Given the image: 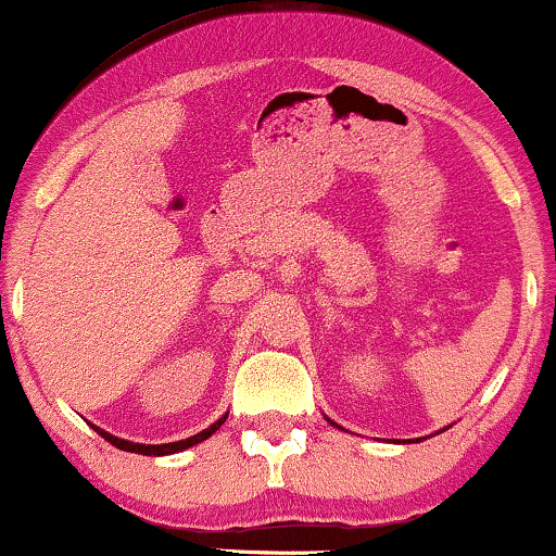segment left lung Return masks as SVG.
Here are the masks:
<instances>
[{
	"label": "left lung",
	"instance_id": "obj_1",
	"mask_svg": "<svg viewBox=\"0 0 556 556\" xmlns=\"http://www.w3.org/2000/svg\"><path fill=\"white\" fill-rule=\"evenodd\" d=\"M326 420H329V417H326ZM331 425H337V422H333V420H329ZM337 428L339 430H344V428H341V425H337ZM447 428H451V425H447ZM447 428H443V430H447ZM443 430H438V432H443ZM438 432H435V435H438ZM397 443H400V440H397ZM417 443H420V440H417Z\"/></svg>",
	"mask_w": 556,
	"mask_h": 556
}]
</instances>
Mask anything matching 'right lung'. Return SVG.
Wrapping results in <instances>:
<instances>
[{"label": "right lung", "instance_id": "add662e5", "mask_svg": "<svg viewBox=\"0 0 556 556\" xmlns=\"http://www.w3.org/2000/svg\"><path fill=\"white\" fill-rule=\"evenodd\" d=\"M227 420V413L219 417L217 422H212L210 428H204L202 432H197V435H192V438H187V440H177V443H164V445H143V443H131V440H124V438H116V435H111V432H105V430H101V428H96V425H90V428H93L98 435H101L103 440H109L111 445H116V447H121V451H126V453H139V455H172V453H181V451H187V447H192V445H197V443H202V440H207V438H212V432H217L219 430V425H223Z\"/></svg>", "mask_w": 556, "mask_h": 556}]
</instances>
